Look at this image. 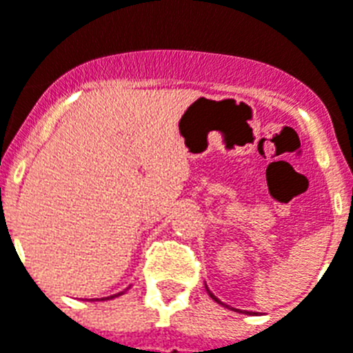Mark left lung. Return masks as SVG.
Masks as SVG:
<instances>
[{
	"label": "left lung",
	"instance_id": "obj_1",
	"mask_svg": "<svg viewBox=\"0 0 353 353\" xmlns=\"http://www.w3.org/2000/svg\"><path fill=\"white\" fill-rule=\"evenodd\" d=\"M205 288H208V285H205ZM208 292H209V296H211V298H212V299H214V301H216V303H220V305H223V303H222V301H220V299H218V298H216V296H214V294H212V292H211V290H209V288H208ZM225 307H227V305H225ZM234 310H236V308H234ZM236 312H238V310H236ZM240 312H241V310H240ZM247 314H249V312H247Z\"/></svg>",
	"mask_w": 353,
	"mask_h": 353
}]
</instances>
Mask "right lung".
I'll list each match as a JSON object with an SVG mask.
<instances>
[{
    "label": "right lung",
    "instance_id": "1",
    "mask_svg": "<svg viewBox=\"0 0 353 353\" xmlns=\"http://www.w3.org/2000/svg\"><path fill=\"white\" fill-rule=\"evenodd\" d=\"M117 296H121V294H115V296H110V298H106V299H112V298H117Z\"/></svg>",
    "mask_w": 353,
    "mask_h": 353
}]
</instances>
